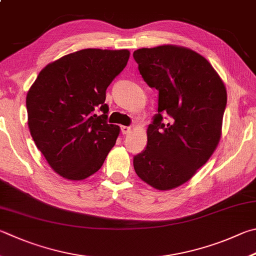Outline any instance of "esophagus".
<instances>
[{"label":"esophagus","instance_id":"34e87169","mask_svg":"<svg viewBox=\"0 0 256 256\" xmlns=\"http://www.w3.org/2000/svg\"><path fill=\"white\" fill-rule=\"evenodd\" d=\"M131 128L130 126H120V132H122V134H128L130 132H131Z\"/></svg>","mask_w":256,"mask_h":256}]
</instances>
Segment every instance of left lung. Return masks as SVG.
<instances>
[{"mask_svg": "<svg viewBox=\"0 0 256 256\" xmlns=\"http://www.w3.org/2000/svg\"><path fill=\"white\" fill-rule=\"evenodd\" d=\"M148 86L159 90L158 114L146 130L148 146L134 156L136 174L158 190L187 182L220 143L227 92L206 58L174 44L133 52ZM170 120L163 123V116Z\"/></svg>", "mask_w": 256, "mask_h": 256, "instance_id": "1", "label": "left lung"}]
</instances>
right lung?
I'll list each match as a JSON object with an SVG mask.
<instances>
[{
  "label": "right lung",
  "instance_id": "right-lung-1",
  "mask_svg": "<svg viewBox=\"0 0 256 256\" xmlns=\"http://www.w3.org/2000/svg\"><path fill=\"white\" fill-rule=\"evenodd\" d=\"M128 58L126 49L76 51L47 64L28 92L31 136L64 179L94 174L115 146L120 126L106 120V90ZM97 109L100 116L94 114Z\"/></svg>",
  "mask_w": 256,
  "mask_h": 256
}]
</instances>
